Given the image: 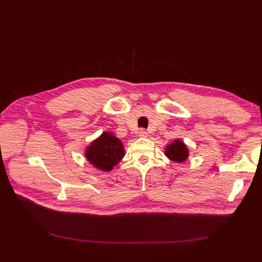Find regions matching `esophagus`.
Wrapping results in <instances>:
<instances>
[{
  "label": "esophagus",
  "mask_w": 262,
  "mask_h": 262,
  "mask_svg": "<svg viewBox=\"0 0 262 262\" xmlns=\"http://www.w3.org/2000/svg\"><path fill=\"white\" fill-rule=\"evenodd\" d=\"M146 136H147V132H146L145 129H140V130H139V137L144 138V137H146Z\"/></svg>",
  "instance_id": "34e87169"
}]
</instances>
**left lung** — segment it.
<instances>
[{
	"label": "left lung",
	"mask_w": 262,
	"mask_h": 262,
	"mask_svg": "<svg viewBox=\"0 0 262 262\" xmlns=\"http://www.w3.org/2000/svg\"><path fill=\"white\" fill-rule=\"evenodd\" d=\"M165 154L168 158H170L171 161L177 162V163H182L187 160L188 149H187V146L182 143L181 141L176 140V141H173L171 144H169L167 147H166Z\"/></svg>",
	"instance_id": "obj_1"
}]
</instances>
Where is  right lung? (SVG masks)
Returning a JSON list of instances; mask_svg holds the SVG:
<instances>
[{"instance_id":"obj_1","label":"right lung","mask_w":262,"mask_h":262,"mask_svg":"<svg viewBox=\"0 0 262 262\" xmlns=\"http://www.w3.org/2000/svg\"><path fill=\"white\" fill-rule=\"evenodd\" d=\"M86 158L97 168L108 171L124 156L121 141L114 134L104 132L86 148Z\"/></svg>"}]
</instances>
